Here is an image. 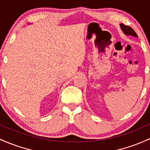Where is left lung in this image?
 Masks as SVG:
<instances>
[{
  "mask_svg": "<svg viewBox=\"0 0 150 150\" xmlns=\"http://www.w3.org/2000/svg\"><path fill=\"white\" fill-rule=\"evenodd\" d=\"M120 28L122 29V30L123 31V33H124L125 34L127 35H132L133 36V37H137V33L135 32H134V30L131 27H129V26H127V25H125L121 23L120 25Z\"/></svg>",
  "mask_w": 150,
  "mask_h": 150,
  "instance_id": "8db88e82",
  "label": "left lung"
}]
</instances>
